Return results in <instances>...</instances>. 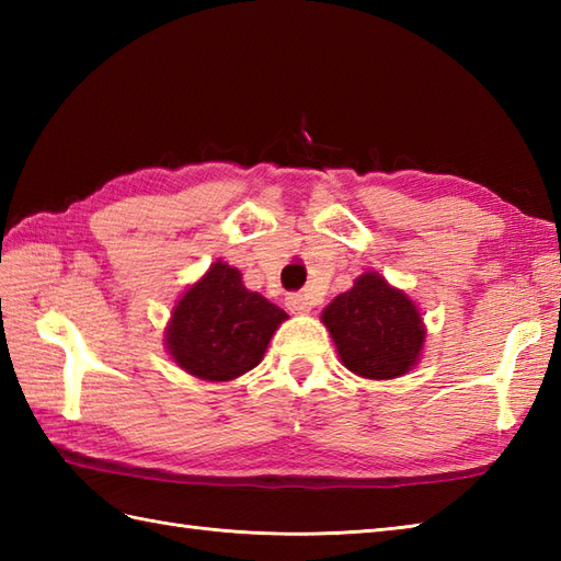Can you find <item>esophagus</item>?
<instances>
[{
    "instance_id": "obj_1",
    "label": "esophagus",
    "mask_w": 561,
    "mask_h": 561,
    "mask_svg": "<svg viewBox=\"0 0 561 561\" xmlns=\"http://www.w3.org/2000/svg\"><path fill=\"white\" fill-rule=\"evenodd\" d=\"M287 308L291 313H308L313 308V299L308 294L296 291V294L287 296Z\"/></svg>"
}]
</instances>
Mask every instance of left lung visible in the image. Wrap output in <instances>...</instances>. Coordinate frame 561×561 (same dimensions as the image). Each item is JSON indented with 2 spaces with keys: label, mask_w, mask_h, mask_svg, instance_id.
I'll list each match as a JSON object with an SVG mask.
<instances>
[{
  "label": "left lung",
  "mask_w": 561,
  "mask_h": 561,
  "mask_svg": "<svg viewBox=\"0 0 561 561\" xmlns=\"http://www.w3.org/2000/svg\"><path fill=\"white\" fill-rule=\"evenodd\" d=\"M342 364L364 378H398L420 359L424 328L416 306L366 272L323 311Z\"/></svg>",
  "instance_id": "obj_1"
}]
</instances>
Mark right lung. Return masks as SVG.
Instances as JSON below:
<instances>
[{"instance_id":"add662e5","label":"right lung","mask_w":561,"mask_h":561,"mask_svg":"<svg viewBox=\"0 0 561 561\" xmlns=\"http://www.w3.org/2000/svg\"><path fill=\"white\" fill-rule=\"evenodd\" d=\"M284 318L279 306L243 287L241 272L214 262L178 301L165 342L187 374L231 380L260 364Z\"/></svg>"}]
</instances>
